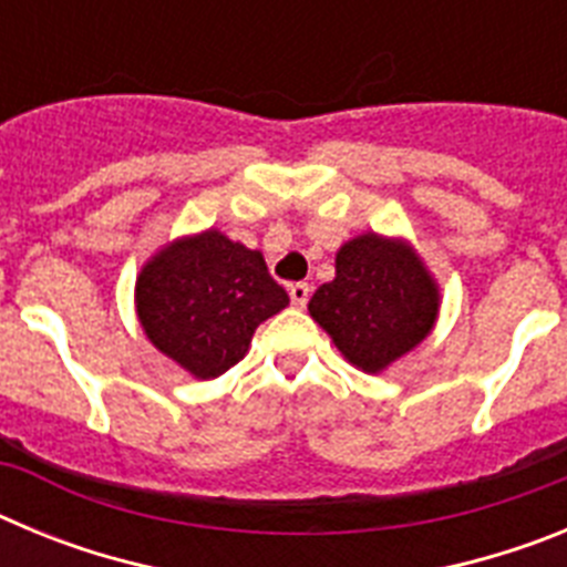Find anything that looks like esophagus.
Listing matches in <instances>:
<instances>
[{"instance_id":"esophagus-1","label":"esophagus","mask_w":567,"mask_h":567,"mask_svg":"<svg viewBox=\"0 0 567 567\" xmlns=\"http://www.w3.org/2000/svg\"><path fill=\"white\" fill-rule=\"evenodd\" d=\"M309 295H312V287H309V284H292V287H289V298H292V303L298 309L307 307Z\"/></svg>"}]
</instances>
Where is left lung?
Wrapping results in <instances>:
<instances>
[{"mask_svg":"<svg viewBox=\"0 0 567 567\" xmlns=\"http://www.w3.org/2000/svg\"><path fill=\"white\" fill-rule=\"evenodd\" d=\"M440 289L405 240L363 233L334 258V280L309 300L346 360L369 374L409 354L434 329Z\"/></svg>","mask_w":567,"mask_h":567,"instance_id":"1","label":"left lung"}]
</instances>
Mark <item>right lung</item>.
Listing matches in <instances>:
<instances>
[{
  "label": "right lung",
  "instance_id": "right-lung-1",
  "mask_svg": "<svg viewBox=\"0 0 567 567\" xmlns=\"http://www.w3.org/2000/svg\"><path fill=\"white\" fill-rule=\"evenodd\" d=\"M289 303L258 249L218 229L153 255L135 278V312L150 343L193 378H218L247 354L255 329Z\"/></svg>",
  "mask_w": 567,
  "mask_h": 567
}]
</instances>
